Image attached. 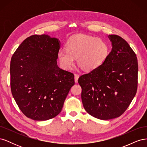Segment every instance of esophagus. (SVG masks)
I'll use <instances>...</instances> for the list:
<instances>
[{
    "label": "esophagus",
    "mask_w": 147,
    "mask_h": 147,
    "mask_svg": "<svg viewBox=\"0 0 147 147\" xmlns=\"http://www.w3.org/2000/svg\"><path fill=\"white\" fill-rule=\"evenodd\" d=\"M79 78V75L78 74H75L74 75V79H75V82L77 83L78 82V79Z\"/></svg>",
    "instance_id": "obj_1"
}]
</instances>
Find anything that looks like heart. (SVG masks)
Listing matches in <instances>:
<instances>
[{"label": "heart", "mask_w": 147, "mask_h": 147, "mask_svg": "<svg viewBox=\"0 0 147 147\" xmlns=\"http://www.w3.org/2000/svg\"><path fill=\"white\" fill-rule=\"evenodd\" d=\"M66 48L57 52V58L63 67L70 69L77 58L78 65L85 70H92L104 63L109 54L108 43L103 39L78 34L72 35L66 43Z\"/></svg>", "instance_id": "b5f03b06"}]
</instances>
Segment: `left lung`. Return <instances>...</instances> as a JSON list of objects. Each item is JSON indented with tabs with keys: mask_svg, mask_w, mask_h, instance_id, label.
Returning <instances> with one entry per match:
<instances>
[{
	"mask_svg": "<svg viewBox=\"0 0 147 147\" xmlns=\"http://www.w3.org/2000/svg\"><path fill=\"white\" fill-rule=\"evenodd\" d=\"M112 51L104 63L78 78L84 109L103 120L117 118L125 112L136 96L138 63L136 53L117 35H109Z\"/></svg>",
	"mask_w": 147,
	"mask_h": 147,
	"instance_id": "obj_1",
	"label": "left lung"
}]
</instances>
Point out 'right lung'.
Returning <instances> with one entry per match:
<instances>
[{
  "label": "right lung",
  "instance_id": "obj_1",
  "mask_svg": "<svg viewBox=\"0 0 147 147\" xmlns=\"http://www.w3.org/2000/svg\"><path fill=\"white\" fill-rule=\"evenodd\" d=\"M60 41L48 35H34L16 49L10 62L13 98L26 117L45 121L62 110L74 75L57 64Z\"/></svg>",
  "mask_w": 147,
  "mask_h": 147
}]
</instances>
